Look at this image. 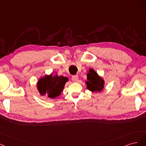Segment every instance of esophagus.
Here are the masks:
<instances>
[{"label":"esophagus","mask_w":146,"mask_h":146,"mask_svg":"<svg viewBox=\"0 0 146 146\" xmlns=\"http://www.w3.org/2000/svg\"><path fill=\"white\" fill-rule=\"evenodd\" d=\"M79 79V77L78 75H74V76H72V81L73 82H77Z\"/></svg>","instance_id":"1"}]
</instances>
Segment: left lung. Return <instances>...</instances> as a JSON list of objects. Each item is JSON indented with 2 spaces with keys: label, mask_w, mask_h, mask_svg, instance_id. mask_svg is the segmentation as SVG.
I'll list each match as a JSON object with an SVG mask.
<instances>
[{
  "label": "left lung",
  "mask_w": 146,
  "mask_h": 146,
  "mask_svg": "<svg viewBox=\"0 0 146 146\" xmlns=\"http://www.w3.org/2000/svg\"><path fill=\"white\" fill-rule=\"evenodd\" d=\"M87 81H86L87 88L92 92H101L104 89L105 81L104 79L92 68H90L87 74Z\"/></svg>",
  "instance_id": "1"
}]
</instances>
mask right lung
Returning <instances> with one entry per match:
<instances>
[{
	"label": "right lung",
	"mask_w": 146,
	"mask_h": 146,
	"mask_svg": "<svg viewBox=\"0 0 146 146\" xmlns=\"http://www.w3.org/2000/svg\"><path fill=\"white\" fill-rule=\"evenodd\" d=\"M68 81L67 77L53 75L52 73L39 79L37 83V89L40 96H47L51 99L59 96L64 88L65 84Z\"/></svg>",
	"instance_id": "obj_1"
}]
</instances>
